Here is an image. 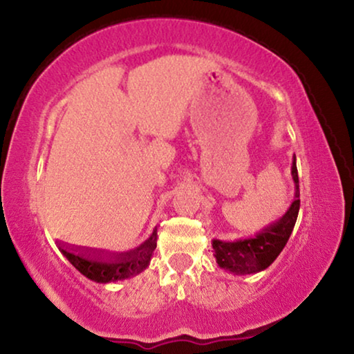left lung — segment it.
Listing matches in <instances>:
<instances>
[{
	"label": "left lung",
	"mask_w": 354,
	"mask_h": 354,
	"mask_svg": "<svg viewBox=\"0 0 354 354\" xmlns=\"http://www.w3.org/2000/svg\"><path fill=\"white\" fill-rule=\"evenodd\" d=\"M292 177L295 182V200L288 211L279 221L264 227L253 239L235 241L212 240V248L219 268L236 275L261 272L277 259L280 251L292 235L299 211V185L297 158H293Z\"/></svg>",
	"instance_id": "obj_1"
}]
</instances>
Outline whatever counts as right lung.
Listing matches in <instances>:
<instances>
[{
	"label": "right lung",
	"mask_w": 354,
	"mask_h": 354,
	"mask_svg": "<svg viewBox=\"0 0 354 354\" xmlns=\"http://www.w3.org/2000/svg\"><path fill=\"white\" fill-rule=\"evenodd\" d=\"M156 230L151 236L132 251L119 254L104 253V251L80 250L72 246H59L61 253L69 259V263L84 274L86 279L98 283L115 282L137 275L148 268L153 251L156 248Z\"/></svg>",
	"instance_id": "right-lung-1"
}]
</instances>
